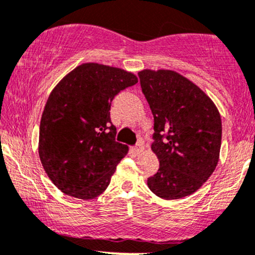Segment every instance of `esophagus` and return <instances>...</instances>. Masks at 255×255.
Wrapping results in <instances>:
<instances>
[{
    "mask_svg": "<svg viewBox=\"0 0 255 255\" xmlns=\"http://www.w3.org/2000/svg\"><path fill=\"white\" fill-rule=\"evenodd\" d=\"M143 150H144V145L140 143V141L136 143L135 145L133 146V151H134L135 154H140V152H143Z\"/></svg>",
    "mask_w": 255,
    "mask_h": 255,
    "instance_id": "esophagus-1",
    "label": "esophagus"
}]
</instances>
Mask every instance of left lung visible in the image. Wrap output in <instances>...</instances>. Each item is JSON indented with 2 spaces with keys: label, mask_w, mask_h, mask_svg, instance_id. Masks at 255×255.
I'll list each match as a JSON object with an SVG mask.
<instances>
[{
  "label": "left lung",
  "mask_w": 255,
  "mask_h": 255,
  "mask_svg": "<svg viewBox=\"0 0 255 255\" xmlns=\"http://www.w3.org/2000/svg\"><path fill=\"white\" fill-rule=\"evenodd\" d=\"M138 76L154 116L151 149L160 161L148 187L166 200L193 194L218 165L222 135L218 109L176 72L145 69Z\"/></svg>",
  "instance_id": "left-lung-1"
}]
</instances>
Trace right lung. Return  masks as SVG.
Masks as SVG:
<instances>
[{"label": "right lung", "mask_w": 255, "mask_h": 255, "mask_svg": "<svg viewBox=\"0 0 255 255\" xmlns=\"http://www.w3.org/2000/svg\"><path fill=\"white\" fill-rule=\"evenodd\" d=\"M138 83L134 74L84 63L50 94L40 122L39 156L64 194L93 199L107 188L128 146L116 141L110 117L119 93Z\"/></svg>", "instance_id": "obj_1"}]
</instances>
